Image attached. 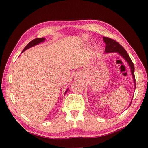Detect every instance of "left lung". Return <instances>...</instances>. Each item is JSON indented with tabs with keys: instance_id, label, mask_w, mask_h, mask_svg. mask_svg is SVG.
I'll use <instances>...</instances> for the list:
<instances>
[{
	"instance_id": "obj_1",
	"label": "left lung",
	"mask_w": 148,
	"mask_h": 148,
	"mask_svg": "<svg viewBox=\"0 0 148 148\" xmlns=\"http://www.w3.org/2000/svg\"><path fill=\"white\" fill-rule=\"evenodd\" d=\"M103 39L104 40V42L106 45V48H105L106 53L117 52L119 55H121L125 60H126V61L128 63V64H129L131 69V72H132V77L134 78L135 86H136V78H135V74H134V65L133 64L132 61L129 55H128L127 52L126 51V50L123 48V46L119 45L116 40L114 39L109 38V37H103Z\"/></svg>"
}]
</instances>
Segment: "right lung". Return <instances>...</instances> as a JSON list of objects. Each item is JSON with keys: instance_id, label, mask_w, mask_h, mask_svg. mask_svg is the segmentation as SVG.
<instances>
[{"instance_id": "add662e5", "label": "right lung", "mask_w": 148, "mask_h": 148, "mask_svg": "<svg viewBox=\"0 0 148 148\" xmlns=\"http://www.w3.org/2000/svg\"><path fill=\"white\" fill-rule=\"evenodd\" d=\"M45 40V39L43 38V37H42V38H37V39H33V40H32V41H30L25 47L23 50V51H22L21 53H23L24 51H25L26 49H29V48H31V47H32V46H35V45H37V44H39V43H40V42H43ZM67 91H66V92H65V93H67Z\"/></svg>"}]
</instances>
